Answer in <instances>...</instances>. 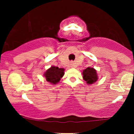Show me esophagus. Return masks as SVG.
I'll use <instances>...</instances> for the list:
<instances>
[{"mask_svg":"<svg viewBox=\"0 0 134 134\" xmlns=\"http://www.w3.org/2000/svg\"><path fill=\"white\" fill-rule=\"evenodd\" d=\"M74 63L73 62H70V67H74Z\"/></svg>","mask_w":134,"mask_h":134,"instance_id":"1","label":"esophagus"}]
</instances>
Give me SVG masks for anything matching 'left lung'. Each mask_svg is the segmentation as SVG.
Returning <instances> with one entry per match:
<instances>
[{"label":"left lung","mask_w":134,"mask_h":134,"mask_svg":"<svg viewBox=\"0 0 134 134\" xmlns=\"http://www.w3.org/2000/svg\"><path fill=\"white\" fill-rule=\"evenodd\" d=\"M83 79L86 82L87 84H94L98 81V76L97 71L93 67H89L82 71Z\"/></svg>","instance_id":"8db88e82"}]
</instances>
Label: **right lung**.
<instances>
[{"label": "right lung", "instance_id": "1", "mask_svg": "<svg viewBox=\"0 0 134 134\" xmlns=\"http://www.w3.org/2000/svg\"><path fill=\"white\" fill-rule=\"evenodd\" d=\"M64 71H65V69L64 68H58L56 66H52L50 68L47 69L44 72L43 76L47 82H50L53 85H55L64 76L65 74Z\"/></svg>", "mask_w": 134, "mask_h": 134}]
</instances>
